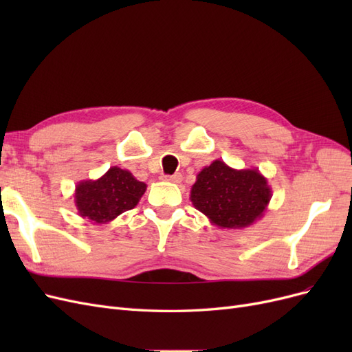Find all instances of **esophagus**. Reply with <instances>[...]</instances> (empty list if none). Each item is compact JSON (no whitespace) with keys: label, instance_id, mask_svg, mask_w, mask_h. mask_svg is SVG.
Instances as JSON below:
<instances>
[{"label":"esophagus","instance_id":"esophagus-1","mask_svg":"<svg viewBox=\"0 0 352 352\" xmlns=\"http://www.w3.org/2000/svg\"><path fill=\"white\" fill-rule=\"evenodd\" d=\"M166 180H170V182L179 184L180 180H182V175H180V173H175V175H172V176H166Z\"/></svg>","mask_w":352,"mask_h":352}]
</instances>
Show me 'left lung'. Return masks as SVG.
I'll return each mask as SVG.
<instances>
[{
  "label": "left lung",
  "mask_w": 352,
  "mask_h": 352,
  "mask_svg": "<svg viewBox=\"0 0 352 352\" xmlns=\"http://www.w3.org/2000/svg\"><path fill=\"white\" fill-rule=\"evenodd\" d=\"M189 198L212 225L243 229L264 216L272 188L258 168L236 170L214 160L197 175Z\"/></svg>",
  "instance_id": "8db88e82"
}]
</instances>
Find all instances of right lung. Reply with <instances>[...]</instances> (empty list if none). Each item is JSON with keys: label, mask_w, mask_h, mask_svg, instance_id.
<instances>
[{"label": "right lung", "mask_w": 352, "mask_h": 352, "mask_svg": "<svg viewBox=\"0 0 352 352\" xmlns=\"http://www.w3.org/2000/svg\"><path fill=\"white\" fill-rule=\"evenodd\" d=\"M145 190L146 185L129 170L113 166L100 179L79 182L73 197L80 217L95 225H105L122 212L135 208Z\"/></svg>", "instance_id": "obj_1"}]
</instances>
